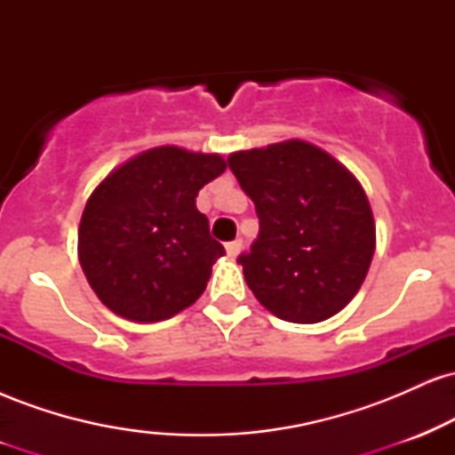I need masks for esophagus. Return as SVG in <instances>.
Segmentation results:
<instances>
[{"instance_id":"1","label":"esophagus","mask_w":455,"mask_h":455,"mask_svg":"<svg viewBox=\"0 0 455 455\" xmlns=\"http://www.w3.org/2000/svg\"><path fill=\"white\" fill-rule=\"evenodd\" d=\"M242 245H243L242 239H235V242H228L227 243V254H228V257H231V259L237 257V254L242 252Z\"/></svg>"}]
</instances>
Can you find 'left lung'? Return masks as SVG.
<instances>
[{"label":"left lung","mask_w":455,"mask_h":455,"mask_svg":"<svg viewBox=\"0 0 455 455\" xmlns=\"http://www.w3.org/2000/svg\"><path fill=\"white\" fill-rule=\"evenodd\" d=\"M228 169L252 198L259 237L237 263L254 297L289 323H321L357 295L377 231L362 184L306 140L235 151Z\"/></svg>","instance_id":"8db88e82"}]
</instances>
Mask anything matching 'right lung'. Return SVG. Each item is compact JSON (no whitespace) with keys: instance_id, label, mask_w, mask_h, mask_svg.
Segmentation results:
<instances>
[{"instance_id":"1","label":"right lung","mask_w":455,"mask_h":455,"mask_svg":"<svg viewBox=\"0 0 455 455\" xmlns=\"http://www.w3.org/2000/svg\"><path fill=\"white\" fill-rule=\"evenodd\" d=\"M224 169L222 156L164 145L124 162L92 192L78 227V260L108 310L156 323L203 295L224 248L196 196Z\"/></svg>"}]
</instances>
